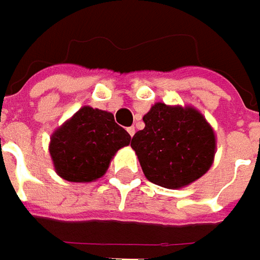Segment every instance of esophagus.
I'll list each match as a JSON object with an SVG mask.
<instances>
[{
  "label": "esophagus",
  "mask_w": 260,
  "mask_h": 260,
  "mask_svg": "<svg viewBox=\"0 0 260 260\" xmlns=\"http://www.w3.org/2000/svg\"><path fill=\"white\" fill-rule=\"evenodd\" d=\"M127 132H128V135L133 137V136H135V133H136L135 127H128V128H127Z\"/></svg>",
  "instance_id": "obj_1"
}]
</instances>
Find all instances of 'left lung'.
Masks as SVG:
<instances>
[{
    "label": "left lung",
    "instance_id": "8db88e82",
    "mask_svg": "<svg viewBox=\"0 0 260 260\" xmlns=\"http://www.w3.org/2000/svg\"><path fill=\"white\" fill-rule=\"evenodd\" d=\"M143 121L145 128L133 136L132 147L150 182L182 188L210 169L215 136L197 110L157 103Z\"/></svg>",
    "mask_w": 260,
    "mask_h": 260
}]
</instances>
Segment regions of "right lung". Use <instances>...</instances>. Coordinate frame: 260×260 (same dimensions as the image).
<instances>
[{
	"mask_svg": "<svg viewBox=\"0 0 260 260\" xmlns=\"http://www.w3.org/2000/svg\"><path fill=\"white\" fill-rule=\"evenodd\" d=\"M130 135L114 121V115L82 107L50 139V156L56 172L71 182L101 178L115 152L130 145Z\"/></svg>",
	"mask_w": 260,
	"mask_h": 260,
	"instance_id": "obj_1",
	"label": "right lung"
}]
</instances>
